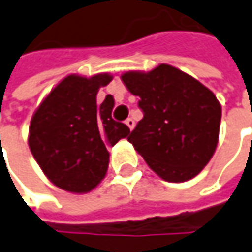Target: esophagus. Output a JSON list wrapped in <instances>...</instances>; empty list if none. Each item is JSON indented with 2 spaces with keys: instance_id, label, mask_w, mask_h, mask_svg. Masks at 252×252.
I'll return each mask as SVG.
<instances>
[{
  "instance_id": "1",
  "label": "esophagus",
  "mask_w": 252,
  "mask_h": 252,
  "mask_svg": "<svg viewBox=\"0 0 252 252\" xmlns=\"http://www.w3.org/2000/svg\"><path fill=\"white\" fill-rule=\"evenodd\" d=\"M126 126L129 128V129H132V128L135 126V121H134L132 118H126Z\"/></svg>"
}]
</instances>
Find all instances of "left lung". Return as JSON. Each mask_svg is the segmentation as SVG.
I'll use <instances>...</instances> for the list:
<instances>
[{
    "instance_id": "left-lung-1",
    "label": "left lung",
    "mask_w": 252,
    "mask_h": 252,
    "mask_svg": "<svg viewBox=\"0 0 252 252\" xmlns=\"http://www.w3.org/2000/svg\"><path fill=\"white\" fill-rule=\"evenodd\" d=\"M139 97L144 118L128 141L163 181L179 183L199 175L213 157L221 105L212 90L170 64L121 76Z\"/></svg>"
}]
</instances>
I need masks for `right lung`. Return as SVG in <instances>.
I'll return each instance as SVG.
<instances>
[{"label": "right lung", "mask_w": 252, "mask_h": 252, "mask_svg": "<svg viewBox=\"0 0 252 252\" xmlns=\"http://www.w3.org/2000/svg\"><path fill=\"white\" fill-rule=\"evenodd\" d=\"M113 80L108 73L92 77L69 74L50 90L32 115L28 145L55 186L70 193L92 191L104 179L110 154L129 128L111 117L113 95L97 104V93Z\"/></svg>", "instance_id": "1"}]
</instances>
